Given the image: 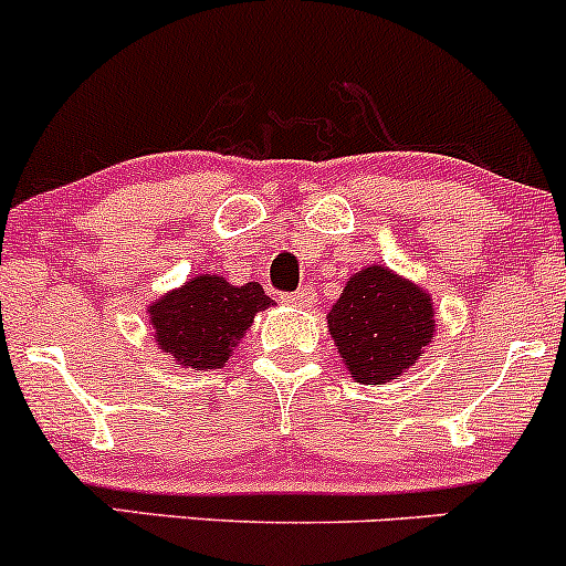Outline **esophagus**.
<instances>
[{"label":"esophagus","instance_id":"1","mask_svg":"<svg viewBox=\"0 0 566 566\" xmlns=\"http://www.w3.org/2000/svg\"><path fill=\"white\" fill-rule=\"evenodd\" d=\"M283 302L285 305H294V307H310L315 302V294H313V289H300V291H294V294H283Z\"/></svg>","mask_w":566,"mask_h":566}]
</instances>
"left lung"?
<instances>
[{
  "instance_id": "1",
  "label": "left lung",
  "mask_w": 566,
  "mask_h": 566,
  "mask_svg": "<svg viewBox=\"0 0 566 566\" xmlns=\"http://www.w3.org/2000/svg\"><path fill=\"white\" fill-rule=\"evenodd\" d=\"M326 321L348 375L364 386L397 380L434 337L431 296L380 264L345 283Z\"/></svg>"
}]
</instances>
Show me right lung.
<instances>
[{
    "label": "right lung",
    "instance_id": "right-lung-1",
    "mask_svg": "<svg viewBox=\"0 0 566 566\" xmlns=\"http://www.w3.org/2000/svg\"><path fill=\"white\" fill-rule=\"evenodd\" d=\"M275 302L259 283L232 285L218 275H197L150 305L159 348L180 367L221 369L253 315Z\"/></svg>",
    "mask_w": 566,
    "mask_h": 566
}]
</instances>
